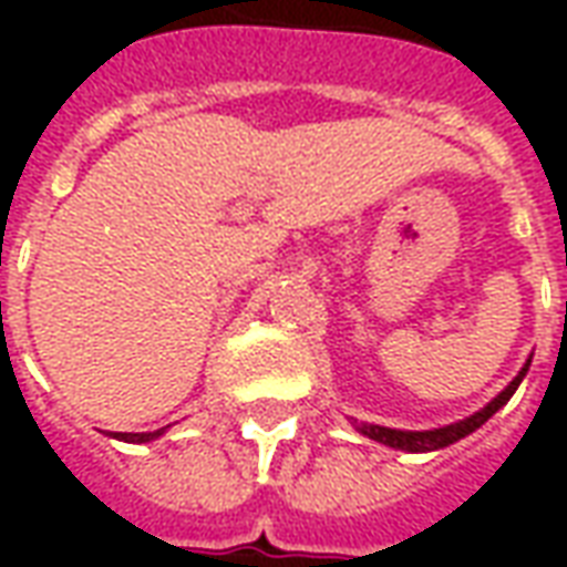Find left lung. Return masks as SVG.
<instances>
[{"label": "left lung", "instance_id": "obj_1", "mask_svg": "<svg viewBox=\"0 0 567 567\" xmlns=\"http://www.w3.org/2000/svg\"><path fill=\"white\" fill-rule=\"evenodd\" d=\"M532 368V358L525 361L523 370L516 373L511 380V385L498 392L492 401H488L483 410H476L474 416L467 419H458V422H452V425H443V427H431V431H401V427H385V425H370V422H352L355 425L358 434H364V437L377 440L382 446H392V450H404V452H434V450H443V446H450L455 440L467 437V434H474L476 427L486 425L488 419L498 413L501 406L507 404L513 398V392L519 389V382L525 380V373Z\"/></svg>", "mask_w": 567, "mask_h": 567}]
</instances>
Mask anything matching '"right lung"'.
Wrapping results in <instances>:
<instances>
[{
    "mask_svg": "<svg viewBox=\"0 0 567 567\" xmlns=\"http://www.w3.org/2000/svg\"><path fill=\"white\" fill-rule=\"evenodd\" d=\"M166 427H157V431H142V434H121V431H115V434H109V437L124 440V443H151V440L163 437V434H166Z\"/></svg>",
    "mask_w": 567,
    "mask_h": 567,
    "instance_id": "1",
    "label": "right lung"
}]
</instances>
